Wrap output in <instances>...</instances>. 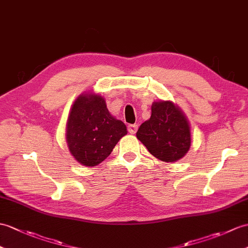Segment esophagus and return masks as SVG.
Here are the masks:
<instances>
[{"label": "esophagus", "mask_w": 248, "mask_h": 248, "mask_svg": "<svg viewBox=\"0 0 248 248\" xmlns=\"http://www.w3.org/2000/svg\"><path fill=\"white\" fill-rule=\"evenodd\" d=\"M137 129H138V126L136 124H130V125H128V131H129L130 134H135L136 132H137Z\"/></svg>", "instance_id": "34e87169"}]
</instances>
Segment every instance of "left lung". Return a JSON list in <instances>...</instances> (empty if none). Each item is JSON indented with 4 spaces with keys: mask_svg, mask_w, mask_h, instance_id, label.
I'll list each match as a JSON object with an SVG mask.
<instances>
[{
    "mask_svg": "<svg viewBox=\"0 0 248 248\" xmlns=\"http://www.w3.org/2000/svg\"><path fill=\"white\" fill-rule=\"evenodd\" d=\"M136 137L154 157L166 163L183 158L191 146L186 115L171 100L152 103L151 117L140 124Z\"/></svg>",
    "mask_w": 248,
    "mask_h": 248,
    "instance_id": "8db88e82",
    "label": "left lung"
}]
</instances>
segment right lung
<instances>
[{
	"label": "right lung",
	"mask_w": 248,
	"mask_h": 248,
	"mask_svg": "<svg viewBox=\"0 0 248 248\" xmlns=\"http://www.w3.org/2000/svg\"><path fill=\"white\" fill-rule=\"evenodd\" d=\"M126 133L125 124L108 112L99 94L82 93L73 103L65 138L68 150L80 165L94 167L103 162Z\"/></svg>",
	"instance_id": "right-lung-1"
}]
</instances>
